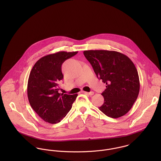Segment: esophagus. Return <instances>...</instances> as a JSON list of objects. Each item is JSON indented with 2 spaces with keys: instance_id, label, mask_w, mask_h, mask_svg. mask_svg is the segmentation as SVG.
<instances>
[{
  "instance_id": "esophagus-1",
  "label": "esophagus",
  "mask_w": 161,
  "mask_h": 161,
  "mask_svg": "<svg viewBox=\"0 0 161 161\" xmlns=\"http://www.w3.org/2000/svg\"><path fill=\"white\" fill-rule=\"evenodd\" d=\"M83 93H86V94H87V95H93V94H94V92H83Z\"/></svg>"
}]
</instances>
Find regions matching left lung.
<instances>
[{"label": "left lung", "instance_id": "1", "mask_svg": "<svg viewBox=\"0 0 161 161\" xmlns=\"http://www.w3.org/2000/svg\"><path fill=\"white\" fill-rule=\"evenodd\" d=\"M84 54L99 79L106 84L103 104L99 110L117 118L127 114L138 98L140 84L138 71L126 55L114 51L88 50Z\"/></svg>", "mask_w": 161, "mask_h": 161}]
</instances>
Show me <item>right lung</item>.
Returning a JSON list of instances; mask_svg holds the SVG:
<instances>
[{
    "mask_svg": "<svg viewBox=\"0 0 161 161\" xmlns=\"http://www.w3.org/2000/svg\"><path fill=\"white\" fill-rule=\"evenodd\" d=\"M77 53L59 51L46 55L35 64L30 72L27 86L28 100L33 110L46 122H60L77 97V94L58 92L59 84L64 77L61 66Z\"/></svg>",
    "mask_w": 161,
    "mask_h": 161,
    "instance_id": "add662e5",
    "label": "right lung"
}]
</instances>
